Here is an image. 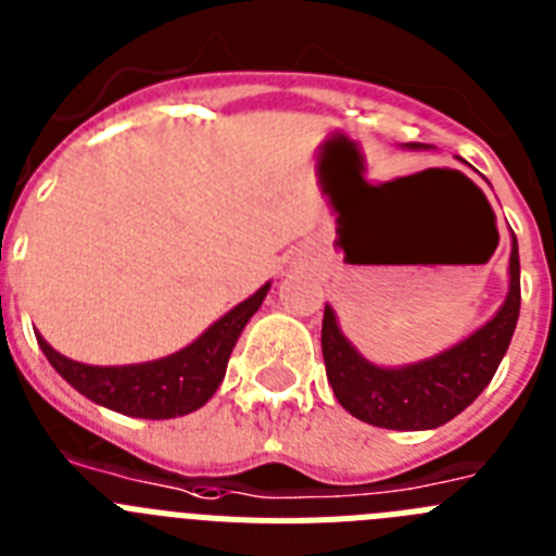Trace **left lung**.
Here are the masks:
<instances>
[{"instance_id": "left-lung-1", "label": "left lung", "mask_w": 556, "mask_h": 556, "mask_svg": "<svg viewBox=\"0 0 556 556\" xmlns=\"http://www.w3.org/2000/svg\"><path fill=\"white\" fill-rule=\"evenodd\" d=\"M424 147V144H412ZM520 314V258L513 236L509 255V294L488 326L470 333L465 342L420 365H370L358 356L337 326L331 306L323 314V358L333 395L353 417L378 429L424 431L448 424L468 409L481 390L493 381Z\"/></svg>"}]
</instances>
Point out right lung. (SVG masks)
I'll list each match as a JSON object with an SVG mask.
<instances>
[{
    "label": "right lung",
    "mask_w": 556,
    "mask_h": 556,
    "mask_svg": "<svg viewBox=\"0 0 556 556\" xmlns=\"http://www.w3.org/2000/svg\"><path fill=\"white\" fill-rule=\"evenodd\" d=\"M267 289L269 283H264L253 298L230 308L223 320L214 323L189 348L159 362H147V365L91 367L61 356L55 348H49L41 333L36 339L49 365L94 404L122 412V415L144 417V420H169V417L200 409L217 392L236 339L250 317L258 312L267 298Z\"/></svg>",
    "instance_id": "1"
}]
</instances>
